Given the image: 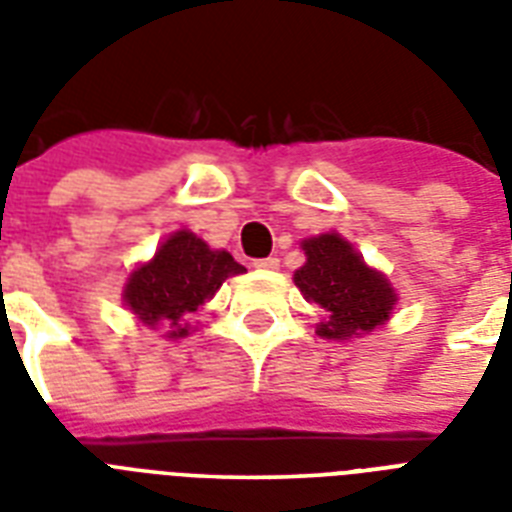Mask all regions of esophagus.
Returning a JSON list of instances; mask_svg holds the SVG:
<instances>
[{
	"mask_svg": "<svg viewBox=\"0 0 512 512\" xmlns=\"http://www.w3.org/2000/svg\"><path fill=\"white\" fill-rule=\"evenodd\" d=\"M255 268H260V271H276L279 268V257H260V260H255Z\"/></svg>",
	"mask_w": 512,
	"mask_h": 512,
	"instance_id": "34e87169",
	"label": "esophagus"
}]
</instances>
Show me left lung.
Segmentation results:
<instances>
[{
  "mask_svg": "<svg viewBox=\"0 0 512 512\" xmlns=\"http://www.w3.org/2000/svg\"><path fill=\"white\" fill-rule=\"evenodd\" d=\"M303 249L308 260L295 273V284L305 300L319 303L329 313L316 329L321 337L345 340L372 332L388 319L396 305V292L385 276L372 271L353 252L348 241L337 233H324L305 241Z\"/></svg>",
  "mask_w": 512,
  "mask_h": 512,
  "instance_id": "8db88e82",
  "label": "left lung"
}]
</instances>
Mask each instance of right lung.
<instances>
[{
    "label": "right lung",
    "mask_w": 512,
    "mask_h": 512,
    "mask_svg": "<svg viewBox=\"0 0 512 512\" xmlns=\"http://www.w3.org/2000/svg\"><path fill=\"white\" fill-rule=\"evenodd\" d=\"M236 273H244V265L228 252H212L191 231H177L159 247L151 263L132 271L124 300L143 324L154 327L167 321L170 337H185L188 327L180 319L204 305Z\"/></svg>",
    "instance_id": "1"
}]
</instances>
